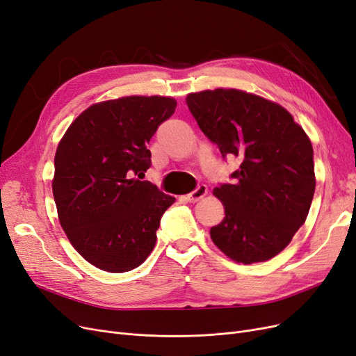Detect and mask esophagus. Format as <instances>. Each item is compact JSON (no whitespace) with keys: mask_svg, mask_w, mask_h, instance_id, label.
Masks as SVG:
<instances>
[{"mask_svg":"<svg viewBox=\"0 0 356 356\" xmlns=\"http://www.w3.org/2000/svg\"><path fill=\"white\" fill-rule=\"evenodd\" d=\"M207 193H208L207 186H205V185H201V186L196 188L192 193H189V195L186 196V200H188L189 202H198L200 200L204 198V196H205Z\"/></svg>","mask_w":356,"mask_h":356,"instance_id":"obj_1","label":"esophagus"}]
</instances>
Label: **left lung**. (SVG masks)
Returning <instances> with one entry per match:
<instances>
[{"instance_id":"1","label":"left lung","mask_w":356,"mask_h":356,"mask_svg":"<svg viewBox=\"0 0 356 356\" xmlns=\"http://www.w3.org/2000/svg\"><path fill=\"white\" fill-rule=\"evenodd\" d=\"M186 104L222 156L241 161L233 185L213 193L225 218L209 234L236 262L271 259L304 225L315 191L312 143L280 104L241 89L192 92Z\"/></svg>"}]
</instances>
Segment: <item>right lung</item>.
I'll return each instance as SVG.
<instances>
[{"instance_id": "right-lung-1", "label": "right lung", "mask_w": 356, "mask_h": 356, "mask_svg": "<svg viewBox=\"0 0 356 356\" xmlns=\"http://www.w3.org/2000/svg\"><path fill=\"white\" fill-rule=\"evenodd\" d=\"M176 105L158 95L92 104L58 143L52 195L60 225L99 270L130 271L152 252L161 216L176 200L134 176L149 168L148 143Z\"/></svg>"}]
</instances>
